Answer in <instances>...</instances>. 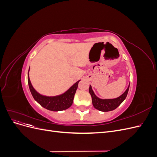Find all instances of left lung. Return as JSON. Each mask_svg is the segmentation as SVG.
Wrapping results in <instances>:
<instances>
[{
    "instance_id": "left-lung-1",
    "label": "left lung",
    "mask_w": 157,
    "mask_h": 157,
    "mask_svg": "<svg viewBox=\"0 0 157 157\" xmlns=\"http://www.w3.org/2000/svg\"><path fill=\"white\" fill-rule=\"evenodd\" d=\"M130 84L126 91L123 93L121 96L115 99H101L98 98L95 94L94 93L92 89V86L90 85L89 87V92L92 96V104L94 107L98 110L103 112H107L113 111L119 106L123 102V101L126 99L127 94L129 90Z\"/></svg>"
}]
</instances>
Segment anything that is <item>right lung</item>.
Instances as JSON below:
<instances>
[{
  "label": "right lung",
  "mask_w": 157,
  "mask_h": 157,
  "mask_svg": "<svg viewBox=\"0 0 157 157\" xmlns=\"http://www.w3.org/2000/svg\"><path fill=\"white\" fill-rule=\"evenodd\" d=\"M27 80L29 90L35 100L44 108L52 111H63L72 105L76 90L78 88V84L80 81V80H78V81L75 83L67 91H66L63 94L57 96L49 97L42 96V95L39 94L33 87L29 77V72H28L27 75Z\"/></svg>",
  "instance_id": "right-lung-1"
}]
</instances>
